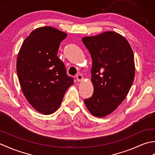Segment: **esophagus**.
<instances>
[{"mask_svg": "<svg viewBox=\"0 0 155 155\" xmlns=\"http://www.w3.org/2000/svg\"><path fill=\"white\" fill-rule=\"evenodd\" d=\"M77 81H78V82H81V81H82L83 80V75L82 74H77Z\"/></svg>", "mask_w": 155, "mask_h": 155, "instance_id": "1", "label": "esophagus"}]
</instances>
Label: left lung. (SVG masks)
<instances>
[{
  "instance_id": "8db88e82",
  "label": "left lung",
  "mask_w": 155,
  "mask_h": 155,
  "mask_svg": "<svg viewBox=\"0 0 155 155\" xmlns=\"http://www.w3.org/2000/svg\"><path fill=\"white\" fill-rule=\"evenodd\" d=\"M91 55V81L94 92L84 99L94 117H104L116 110L133 83L135 66L130 44L123 36L107 31L82 38Z\"/></svg>"
}]
</instances>
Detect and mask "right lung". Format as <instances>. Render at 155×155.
<instances>
[{
    "label": "right lung",
    "instance_id": "obj_1",
    "mask_svg": "<svg viewBox=\"0 0 155 155\" xmlns=\"http://www.w3.org/2000/svg\"><path fill=\"white\" fill-rule=\"evenodd\" d=\"M67 34L51 27L36 28L23 42L16 61L21 89L31 106L51 114L57 110L66 91L74 83L57 57Z\"/></svg>",
    "mask_w": 155,
    "mask_h": 155
}]
</instances>
